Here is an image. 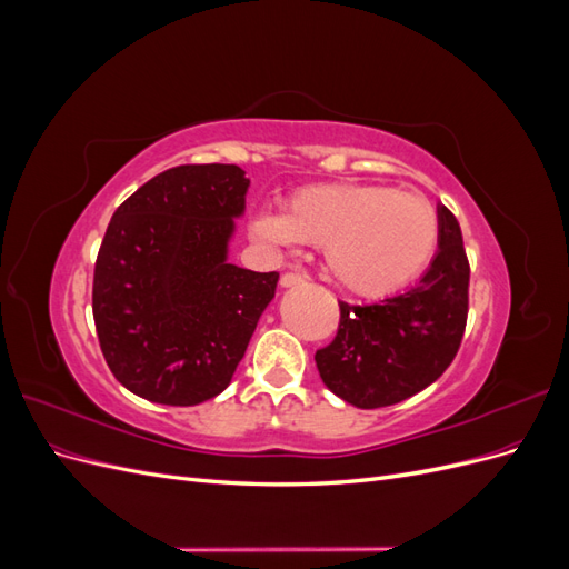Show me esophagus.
Listing matches in <instances>:
<instances>
[{"label": "esophagus", "mask_w": 569, "mask_h": 569, "mask_svg": "<svg viewBox=\"0 0 569 569\" xmlns=\"http://www.w3.org/2000/svg\"><path fill=\"white\" fill-rule=\"evenodd\" d=\"M303 282V274H299V272H284L282 278H280V287H297V284H301Z\"/></svg>", "instance_id": "34e87169"}]
</instances>
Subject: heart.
<instances>
[{
	"label": "heart",
	"instance_id": "1",
	"mask_svg": "<svg viewBox=\"0 0 569 569\" xmlns=\"http://www.w3.org/2000/svg\"><path fill=\"white\" fill-rule=\"evenodd\" d=\"M253 242L287 251L322 247L325 270L356 297L377 299L403 289L432 261L439 218L425 197L385 184L327 182L289 194L282 213L249 218Z\"/></svg>",
	"mask_w": 569,
	"mask_h": 569
}]
</instances>
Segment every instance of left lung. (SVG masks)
<instances>
[{"mask_svg":"<svg viewBox=\"0 0 569 569\" xmlns=\"http://www.w3.org/2000/svg\"><path fill=\"white\" fill-rule=\"evenodd\" d=\"M439 249L420 282L368 306L339 301V330L316 353L325 387L356 408L410 399L443 375L468 320L470 266L456 216L437 206Z\"/></svg>","mask_w":569,"mask_h":569,"instance_id":"left-lung-1","label":"left lung"}]
</instances>
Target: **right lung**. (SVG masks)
I'll return each instance as SVG.
<instances>
[{"label": "right lung", "mask_w": 569, "mask_h": 569, "mask_svg": "<svg viewBox=\"0 0 569 569\" xmlns=\"http://www.w3.org/2000/svg\"><path fill=\"white\" fill-rule=\"evenodd\" d=\"M249 178L178 166L118 206L94 263L92 313L116 380L151 403L197 406L232 382L278 272L228 261Z\"/></svg>", "instance_id": "1"}]
</instances>
